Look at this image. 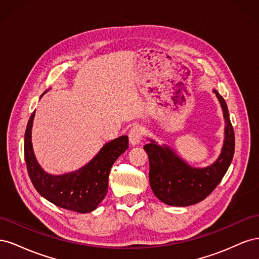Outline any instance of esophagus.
<instances>
[{
	"label": "esophagus",
	"mask_w": 259,
	"mask_h": 259,
	"mask_svg": "<svg viewBox=\"0 0 259 259\" xmlns=\"http://www.w3.org/2000/svg\"><path fill=\"white\" fill-rule=\"evenodd\" d=\"M128 138H130V143L132 146H136L140 142H142L143 138V130L140 128V126H134L131 128L128 133Z\"/></svg>",
	"instance_id": "esophagus-1"
}]
</instances>
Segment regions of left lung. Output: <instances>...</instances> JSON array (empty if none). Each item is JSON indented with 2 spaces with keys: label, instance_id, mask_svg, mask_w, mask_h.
<instances>
[{
  "label": "left lung",
  "instance_id": "left-lung-1",
  "mask_svg": "<svg viewBox=\"0 0 259 259\" xmlns=\"http://www.w3.org/2000/svg\"><path fill=\"white\" fill-rule=\"evenodd\" d=\"M225 120V137L221 154L205 167H194L167 145L150 143L144 146L149 156V182L154 195L171 206H189L204 200L222 182L234 153V132L225 99L214 89Z\"/></svg>",
  "mask_w": 259,
  "mask_h": 259
}]
</instances>
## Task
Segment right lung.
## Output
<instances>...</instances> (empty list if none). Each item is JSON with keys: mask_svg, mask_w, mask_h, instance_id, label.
Wrapping results in <instances>:
<instances>
[{"mask_svg": "<svg viewBox=\"0 0 259 259\" xmlns=\"http://www.w3.org/2000/svg\"><path fill=\"white\" fill-rule=\"evenodd\" d=\"M34 115L35 111L31 114L26 128L25 160L30 179L36 191L44 199L61 208L82 214L96 209L107 194L111 166L127 150L128 137L123 135L106 143L99 152L79 169L53 175L42 168L34 155L31 136Z\"/></svg>", "mask_w": 259, "mask_h": 259, "instance_id": "right-lung-1", "label": "right lung"}]
</instances>
